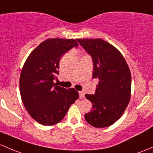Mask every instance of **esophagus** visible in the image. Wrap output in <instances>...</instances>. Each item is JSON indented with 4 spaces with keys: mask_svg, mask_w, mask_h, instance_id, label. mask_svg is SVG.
Wrapping results in <instances>:
<instances>
[{
    "mask_svg": "<svg viewBox=\"0 0 153 153\" xmlns=\"http://www.w3.org/2000/svg\"><path fill=\"white\" fill-rule=\"evenodd\" d=\"M79 97L82 99V98H84V93L83 91H79Z\"/></svg>",
    "mask_w": 153,
    "mask_h": 153,
    "instance_id": "1",
    "label": "esophagus"
}]
</instances>
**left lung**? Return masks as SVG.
Segmentation results:
<instances>
[{"label":"left lung","instance_id":"left-lung-1","mask_svg":"<svg viewBox=\"0 0 153 153\" xmlns=\"http://www.w3.org/2000/svg\"><path fill=\"white\" fill-rule=\"evenodd\" d=\"M91 56L93 78L98 79L94 94H85L92 108L84 115L94 128H106L116 123L130 102L131 74L126 61L114 46L101 39H77Z\"/></svg>","mask_w":153,"mask_h":153}]
</instances>
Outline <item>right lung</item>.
Listing matches in <instances>:
<instances>
[{
  "label": "right lung",
  "instance_id": "right-lung-1",
  "mask_svg": "<svg viewBox=\"0 0 153 153\" xmlns=\"http://www.w3.org/2000/svg\"><path fill=\"white\" fill-rule=\"evenodd\" d=\"M78 46L73 39H48L30 53L24 64L20 78L22 103L41 125H53L62 121L79 97L75 89H64L53 82L59 75L62 56Z\"/></svg>",
  "mask_w": 153,
  "mask_h": 153
}]
</instances>
